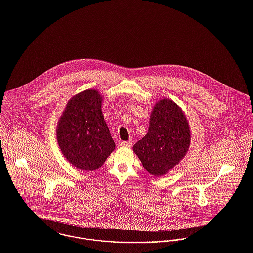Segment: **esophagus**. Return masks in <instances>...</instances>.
<instances>
[{"mask_svg": "<svg viewBox=\"0 0 253 253\" xmlns=\"http://www.w3.org/2000/svg\"><path fill=\"white\" fill-rule=\"evenodd\" d=\"M120 146H121V147H131L132 142H130V141H121Z\"/></svg>", "mask_w": 253, "mask_h": 253, "instance_id": "1", "label": "esophagus"}]
</instances>
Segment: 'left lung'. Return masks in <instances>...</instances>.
I'll return each instance as SVG.
<instances>
[{
	"instance_id": "obj_1",
	"label": "left lung",
	"mask_w": 253,
	"mask_h": 253,
	"mask_svg": "<svg viewBox=\"0 0 253 253\" xmlns=\"http://www.w3.org/2000/svg\"><path fill=\"white\" fill-rule=\"evenodd\" d=\"M191 143V131L182 109L163 98L154 106L148 133L132 150L145 169L159 177L176 166L186 156Z\"/></svg>"
}]
</instances>
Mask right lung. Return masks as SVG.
Masks as SVG:
<instances>
[{
  "label": "right lung",
  "instance_id": "1",
  "mask_svg": "<svg viewBox=\"0 0 253 253\" xmlns=\"http://www.w3.org/2000/svg\"><path fill=\"white\" fill-rule=\"evenodd\" d=\"M102 96L89 89L68 101L57 125V139L65 158L82 170L101 167L115 150L101 111Z\"/></svg>",
  "mask_w": 253,
  "mask_h": 253
}]
</instances>
